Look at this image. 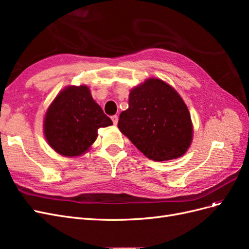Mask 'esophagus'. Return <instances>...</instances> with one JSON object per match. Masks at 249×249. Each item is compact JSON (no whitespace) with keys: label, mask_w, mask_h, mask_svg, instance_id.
I'll return each mask as SVG.
<instances>
[{"label":"esophagus","mask_w":249,"mask_h":249,"mask_svg":"<svg viewBox=\"0 0 249 249\" xmlns=\"http://www.w3.org/2000/svg\"><path fill=\"white\" fill-rule=\"evenodd\" d=\"M111 119H112L113 124H117V123H118V116H117V115H113V116H111Z\"/></svg>","instance_id":"esophagus-1"}]
</instances>
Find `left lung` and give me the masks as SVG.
I'll use <instances>...</instances> for the list:
<instances>
[{"label":"left lung","instance_id":"obj_1","mask_svg":"<svg viewBox=\"0 0 249 249\" xmlns=\"http://www.w3.org/2000/svg\"><path fill=\"white\" fill-rule=\"evenodd\" d=\"M118 129L154 161L183 156L192 140L189 111L178 93L159 79L131 90L129 108L119 115Z\"/></svg>","mask_w":249,"mask_h":249}]
</instances>
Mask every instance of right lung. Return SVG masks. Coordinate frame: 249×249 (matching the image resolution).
I'll list each match as a JSON object with an SVG mask.
<instances>
[{"instance_id":"1","label":"right lung","mask_w":249,"mask_h":249,"mask_svg":"<svg viewBox=\"0 0 249 249\" xmlns=\"http://www.w3.org/2000/svg\"><path fill=\"white\" fill-rule=\"evenodd\" d=\"M112 124L93 101L87 86H70L49 107L44 117V135L58 154L76 157L91 146L100 127Z\"/></svg>"}]
</instances>
